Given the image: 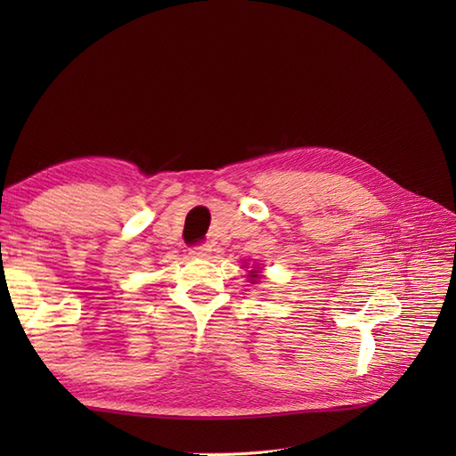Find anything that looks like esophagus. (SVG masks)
<instances>
[{
	"mask_svg": "<svg viewBox=\"0 0 456 456\" xmlns=\"http://www.w3.org/2000/svg\"><path fill=\"white\" fill-rule=\"evenodd\" d=\"M211 245L209 243H201V245H196V247H191L190 249V255L191 256H196V258H207L211 255Z\"/></svg>",
	"mask_w": 456,
	"mask_h": 456,
	"instance_id": "1",
	"label": "esophagus"
}]
</instances>
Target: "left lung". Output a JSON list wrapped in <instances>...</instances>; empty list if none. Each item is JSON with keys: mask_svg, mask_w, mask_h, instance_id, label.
Returning <instances> with one entry per match:
<instances>
[{"mask_svg": "<svg viewBox=\"0 0 456 456\" xmlns=\"http://www.w3.org/2000/svg\"><path fill=\"white\" fill-rule=\"evenodd\" d=\"M249 278H251V280H249L251 283H256V280H258V272H256V270L249 272Z\"/></svg>", "mask_w": 456, "mask_h": 456, "instance_id": "1", "label": "left lung"}]
</instances>
